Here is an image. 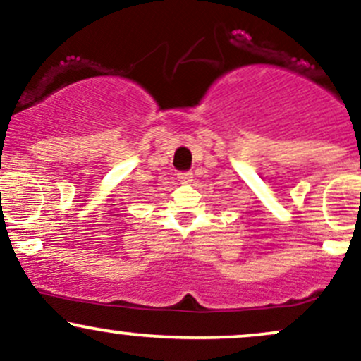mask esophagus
Here are the masks:
<instances>
[{
  "instance_id": "34e87169",
  "label": "esophagus",
  "mask_w": 361,
  "mask_h": 361,
  "mask_svg": "<svg viewBox=\"0 0 361 361\" xmlns=\"http://www.w3.org/2000/svg\"><path fill=\"white\" fill-rule=\"evenodd\" d=\"M192 178H193V173H190V171L178 173V180H180L181 183H190V181H192Z\"/></svg>"
}]
</instances>
